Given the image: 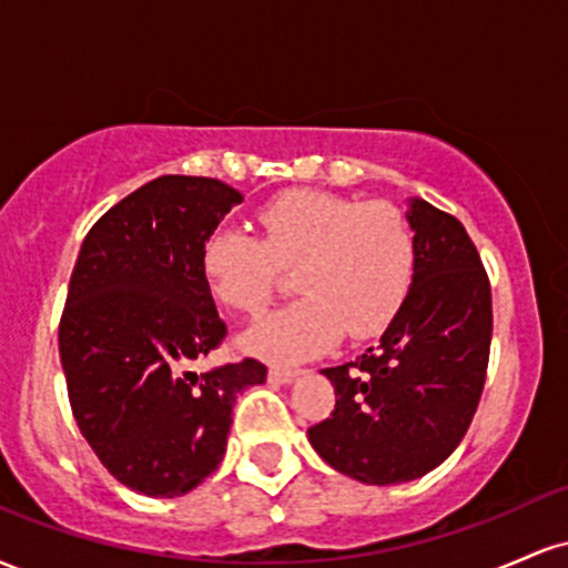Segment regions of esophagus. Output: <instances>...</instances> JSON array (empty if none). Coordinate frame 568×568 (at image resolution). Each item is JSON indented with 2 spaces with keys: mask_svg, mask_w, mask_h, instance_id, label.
Wrapping results in <instances>:
<instances>
[{
  "mask_svg": "<svg viewBox=\"0 0 568 568\" xmlns=\"http://www.w3.org/2000/svg\"><path fill=\"white\" fill-rule=\"evenodd\" d=\"M298 374H302V371H298V368H280V366H275V368H270V382L291 384Z\"/></svg>",
  "mask_w": 568,
  "mask_h": 568,
  "instance_id": "esophagus-1",
  "label": "esophagus"
}]
</instances>
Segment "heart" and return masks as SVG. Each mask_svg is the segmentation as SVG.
<instances>
[{"instance_id": "heart-1", "label": "heart", "mask_w": 568, "mask_h": 568, "mask_svg": "<svg viewBox=\"0 0 568 568\" xmlns=\"http://www.w3.org/2000/svg\"><path fill=\"white\" fill-rule=\"evenodd\" d=\"M264 240L219 226L202 245V270L219 302L258 315L296 266L304 298L272 312L240 336V347L275 363H298L342 342L382 334L406 302L416 243L410 221L389 202H357L291 189L258 213Z\"/></svg>"}]
</instances>
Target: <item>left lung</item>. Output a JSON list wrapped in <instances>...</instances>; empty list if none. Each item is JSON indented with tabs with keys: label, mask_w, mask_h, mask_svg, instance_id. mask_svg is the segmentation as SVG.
<instances>
[{
	"label": "left lung",
	"mask_w": 568,
	"mask_h": 568,
	"mask_svg": "<svg viewBox=\"0 0 568 568\" xmlns=\"http://www.w3.org/2000/svg\"><path fill=\"white\" fill-rule=\"evenodd\" d=\"M406 219L416 243L406 302L376 347L323 368L336 408L306 429L334 470L368 486L422 478L459 446L491 347V285L470 234L419 197Z\"/></svg>",
	"instance_id": "1"
}]
</instances>
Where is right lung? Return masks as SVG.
<instances>
[{
	"label": "right lung",
	"mask_w": 568,
	"mask_h": 568,
	"mask_svg": "<svg viewBox=\"0 0 568 568\" xmlns=\"http://www.w3.org/2000/svg\"><path fill=\"white\" fill-rule=\"evenodd\" d=\"M243 202L202 175H160L88 232L71 272L58 349L80 433L143 497H184L221 465L232 406L266 366L253 357L194 374L226 325L202 245Z\"/></svg>",
	"instance_id": "right-lung-1"
}]
</instances>
